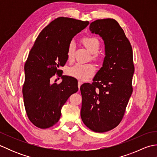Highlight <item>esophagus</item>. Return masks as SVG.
Returning a JSON list of instances; mask_svg holds the SVG:
<instances>
[{
  "mask_svg": "<svg viewBox=\"0 0 157 157\" xmlns=\"http://www.w3.org/2000/svg\"><path fill=\"white\" fill-rule=\"evenodd\" d=\"M83 84L82 83V82H81V81H78V88H80V86H81V85Z\"/></svg>",
  "mask_w": 157,
  "mask_h": 157,
  "instance_id": "esophagus-1",
  "label": "esophagus"
}]
</instances>
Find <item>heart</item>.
<instances>
[{
  "label": "heart",
  "instance_id": "b5f03b06",
  "mask_svg": "<svg viewBox=\"0 0 157 157\" xmlns=\"http://www.w3.org/2000/svg\"><path fill=\"white\" fill-rule=\"evenodd\" d=\"M82 42L89 51L92 53H94V59H98L99 56L96 54V52L98 51L100 47V42L97 38L94 37H85L82 39ZM75 45L73 41L69 43L67 48V56L69 60H72L74 56ZM96 68L94 65L88 63V64H84V63H77L75 65L71 67L68 70V73L73 78H75L79 80L84 81L88 79L89 78L94 74Z\"/></svg>",
  "mask_w": 157,
  "mask_h": 157
}]
</instances>
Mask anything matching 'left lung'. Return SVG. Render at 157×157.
I'll list each match as a JSON object with an SVG mask.
<instances>
[{"label": "left lung", "instance_id": "left-lung-1", "mask_svg": "<svg viewBox=\"0 0 157 157\" xmlns=\"http://www.w3.org/2000/svg\"><path fill=\"white\" fill-rule=\"evenodd\" d=\"M89 28L92 34H98L104 40L105 56L92 84L81 86L80 114L89 129L105 132L121 122L132 94L134 73L132 48L115 19H97L90 23Z\"/></svg>", "mask_w": 157, "mask_h": 157}]
</instances>
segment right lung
<instances>
[{"label": "right lung", "instance_id": "1", "mask_svg": "<svg viewBox=\"0 0 157 157\" xmlns=\"http://www.w3.org/2000/svg\"><path fill=\"white\" fill-rule=\"evenodd\" d=\"M88 24V21L56 18L40 33L29 53L24 66L23 101L29 121L39 128H48L57 123L62 106L78 90V80L62 75L58 69L67 61V52L72 38ZM56 73L62 78L59 85L50 83Z\"/></svg>", "mask_w": 157, "mask_h": 157}]
</instances>
